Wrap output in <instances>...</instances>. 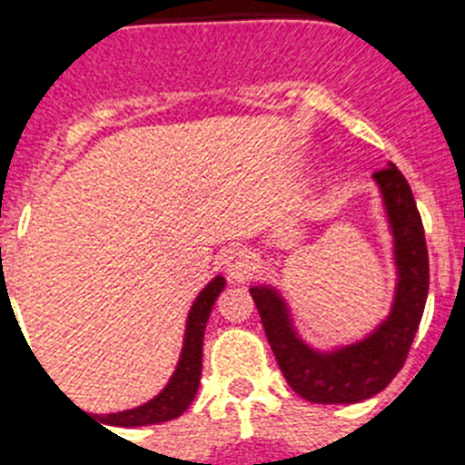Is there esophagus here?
Wrapping results in <instances>:
<instances>
[{"instance_id":"obj_1","label":"esophagus","mask_w":465,"mask_h":465,"mask_svg":"<svg viewBox=\"0 0 465 465\" xmlns=\"http://www.w3.org/2000/svg\"><path fill=\"white\" fill-rule=\"evenodd\" d=\"M223 268L228 272L230 279H249L256 270V262H253V256L242 246H230L228 252L223 253Z\"/></svg>"}]
</instances>
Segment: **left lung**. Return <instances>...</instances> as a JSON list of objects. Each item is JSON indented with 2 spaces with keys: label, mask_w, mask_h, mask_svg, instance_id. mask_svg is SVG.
<instances>
[{
  "label": "left lung",
  "mask_w": 465,
  "mask_h": 465,
  "mask_svg": "<svg viewBox=\"0 0 465 465\" xmlns=\"http://www.w3.org/2000/svg\"><path fill=\"white\" fill-rule=\"evenodd\" d=\"M398 265V286L391 314L356 344L322 354L295 335L282 295L270 286H253L252 298L283 377L295 393L310 402H359L384 391L405 365L429 295V249L424 223L412 188L396 165L375 172Z\"/></svg>",
  "instance_id": "1"
}]
</instances>
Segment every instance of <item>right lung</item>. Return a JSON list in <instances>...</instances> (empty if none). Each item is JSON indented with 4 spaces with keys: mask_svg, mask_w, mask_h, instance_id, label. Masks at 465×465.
I'll use <instances>...</instances> for the list:
<instances>
[{
    "mask_svg": "<svg viewBox=\"0 0 465 465\" xmlns=\"http://www.w3.org/2000/svg\"><path fill=\"white\" fill-rule=\"evenodd\" d=\"M225 279L216 277L203 289V293L197 295L193 302L191 312H188L186 323V340H183L182 359L176 365L174 375H172L170 384L153 398V401L143 402L134 410H125V412L116 414H102L97 417L100 421L109 426H149V424H163L176 419L179 414L186 412V408L193 402L197 393V384H200V375H203V338L204 326H207L209 312H212L213 302L223 291Z\"/></svg>",
    "mask_w": 465,
    "mask_h": 465,
    "instance_id": "right-lung-1",
    "label": "right lung"
}]
</instances>
